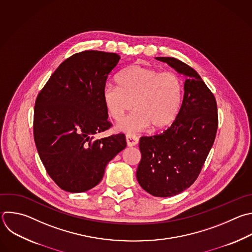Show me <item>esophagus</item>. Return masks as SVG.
Returning a JSON list of instances; mask_svg holds the SVG:
<instances>
[{
	"label": "esophagus",
	"mask_w": 252,
	"mask_h": 252,
	"mask_svg": "<svg viewBox=\"0 0 252 252\" xmlns=\"http://www.w3.org/2000/svg\"><path fill=\"white\" fill-rule=\"evenodd\" d=\"M126 138L127 146H135L138 143V137L134 134L128 133V134H126Z\"/></svg>",
	"instance_id": "obj_1"
}]
</instances>
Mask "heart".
Returning a JSON list of instances; mask_svg holds the SVG:
<instances>
[{
    "label": "heart",
    "instance_id": "obj_1",
    "mask_svg": "<svg viewBox=\"0 0 252 252\" xmlns=\"http://www.w3.org/2000/svg\"><path fill=\"white\" fill-rule=\"evenodd\" d=\"M118 85L107 84L103 101L110 117L120 122L132 107L135 110L118 128L126 132L155 130L170 126L177 118L183 99V82L174 72L133 64L117 78Z\"/></svg>",
    "mask_w": 252,
    "mask_h": 252
}]
</instances>
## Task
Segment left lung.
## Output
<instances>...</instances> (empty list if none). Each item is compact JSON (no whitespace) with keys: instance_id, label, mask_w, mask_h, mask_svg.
Listing matches in <instances>:
<instances>
[{"instance_id":"1","label":"left lung","mask_w":252,"mask_h":252,"mask_svg":"<svg viewBox=\"0 0 252 252\" xmlns=\"http://www.w3.org/2000/svg\"><path fill=\"white\" fill-rule=\"evenodd\" d=\"M155 58L186 77L184 97L170 127L140 138L136 179L152 196L172 197L198 178L216 138L218 108L214 94L192 67L173 57Z\"/></svg>"}]
</instances>
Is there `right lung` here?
Returning a JSON list of instances; mask_svg holds the SVG:
<instances>
[{
    "label": "right lung",
    "mask_w": 252,
    "mask_h": 252,
    "mask_svg": "<svg viewBox=\"0 0 252 252\" xmlns=\"http://www.w3.org/2000/svg\"><path fill=\"white\" fill-rule=\"evenodd\" d=\"M120 59L97 50L76 53L58 66L36 98V149L50 178L66 192L98 185L107 164L126 146L123 133L94 138L111 127L103 90Z\"/></svg>",
    "instance_id": "add662e5"
}]
</instances>
